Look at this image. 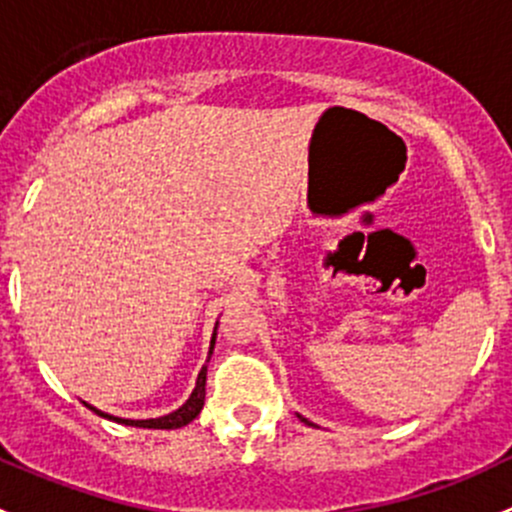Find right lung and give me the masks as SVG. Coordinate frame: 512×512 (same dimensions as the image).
I'll return each mask as SVG.
<instances>
[{
	"instance_id": "right-lung-1",
	"label": "right lung",
	"mask_w": 512,
	"mask_h": 512,
	"mask_svg": "<svg viewBox=\"0 0 512 512\" xmlns=\"http://www.w3.org/2000/svg\"><path fill=\"white\" fill-rule=\"evenodd\" d=\"M213 347H215V334H213V342H210V354H213ZM205 376H208V366H203V369H200L198 381H195V389H193V394H190V399L185 401L178 411H173V414H168V416L146 418V421H131V418H116V416L101 414V411H96V409L94 411L98 416H106V418H111V421L126 423V426H138V428H165V431H170V428L188 426V423L200 414V409H203V404H205Z\"/></svg>"
}]
</instances>
